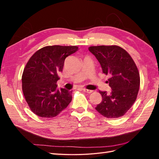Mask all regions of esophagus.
<instances>
[{"instance_id":"obj_1","label":"esophagus","mask_w":159,"mask_h":159,"mask_svg":"<svg viewBox=\"0 0 159 159\" xmlns=\"http://www.w3.org/2000/svg\"><path fill=\"white\" fill-rule=\"evenodd\" d=\"M83 91H84L85 92H86V93H88V94H90L92 92H93L92 90H90V89H88L85 88H83Z\"/></svg>"}]
</instances>
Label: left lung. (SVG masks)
<instances>
[{"label": "left lung", "instance_id": "left-lung-1", "mask_svg": "<svg viewBox=\"0 0 159 159\" xmlns=\"http://www.w3.org/2000/svg\"><path fill=\"white\" fill-rule=\"evenodd\" d=\"M102 66L103 73L109 75L111 94L99 91L102 101L95 109L103 116H123L136 100L140 88V74L131 56L116 45L93 46L88 48Z\"/></svg>", "mask_w": 159, "mask_h": 159}]
</instances>
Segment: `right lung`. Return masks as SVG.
Masks as SVG:
<instances>
[{"label":"right lung","mask_w":159,"mask_h":159,"mask_svg":"<svg viewBox=\"0 0 159 159\" xmlns=\"http://www.w3.org/2000/svg\"><path fill=\"white\" fill-rule=\"evenodd\" d=\"M76 46H47L37 51L22 74V90L32 112L39 117L57 116L71 102L72 91L57 89L66 57L76 52Z\"/></svg>","instance_id":"add662e5"}]
</instances>
